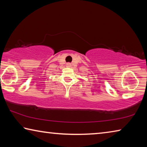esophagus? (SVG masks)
I'll use <instances>...</instances> for the list:
<instances>
[{"instance_id":"obj_1","label":"esophagus","mask_w":147,"mask_h":147,"mask_svg":"<svg viewBox=\"0 0 147 147\" xmlns=\"http://www.w3.org/2000/svg\"><path fill=\"white\" fill-rule=\"evenodd\" d=\"M71 66V64L70 63H67V67H70Z\"/></svg>"}]
</instances>
